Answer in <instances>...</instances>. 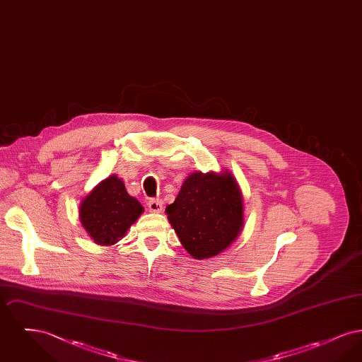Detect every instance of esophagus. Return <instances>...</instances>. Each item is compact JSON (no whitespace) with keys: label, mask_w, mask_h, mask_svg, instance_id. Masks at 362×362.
Listing matches in <instances>:
<instances>
[{"label":"esophagus","mask_w":362,"mask_h":362,"mask_svg":"<svg viewBox=\"0 0 362 362\" xmlns=\"http://www.w3.org/2000/svg\"><path fill=\"white\" fill-rule=\"evenodd\" d=\"M148 207L152 213H160L163 210V201L161 199H151L148 202Z\"/></svg>","instance_id":"1"}]
</instances>
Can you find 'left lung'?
Here are the masks:
<instances>
[{
    "label": "left lung",
    "instance_id": "1",
    "mask_svg": "<svg viewBox=\"0 0 362 362\" xmlns=\"http://www.w3.org/2000/svg\"><path fill=\"white\" fill-rule=\"evenodd\" d=\"M165 213L185 250L199 260L224 252L244 226L241 189L226 170L189 173Z\"/></svg>",
    "mask_w": 362,
    "mask_h": 362
}]
</instances>
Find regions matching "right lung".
<instances>
[{
    "label": "right lung",
    "mask_w": 362,
    "mask_h": 362,
    "mask_svg": "<svg viewBox=\"0 0 362 362\" xmlns=\"http://www.w3.org/2000/svg\"><path fill=\"white\" fill-rule=\"evenodd\" d=\"M144 213V207L126 191L123 180L110 175L81 201L78 216L88 236L99 245H114Z\"/></svg>",
    "instance_id": "1"
}]
</instances>
